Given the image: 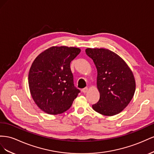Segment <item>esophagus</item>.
Here are the masks:
<instances>
[{
  "label": "esophagus",
  "instance_id": "34e87169",
  "mask_svg": "<svg viewBox=\"0 0 154 154\" xmlns=\"http://www.w3.org/2000/svg\"><path fill=\"white\" fill-rule=\"evenodd\" d=\"M88 88L87 87H86V88H83V89L82 90V91L84 94H85V93H86V92L88 91Z\"/></svg>",
  "mask_w": 154,
  "mask_h": 154
}]
</instances>
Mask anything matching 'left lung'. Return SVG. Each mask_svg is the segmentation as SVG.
<instances>
[{
  "mask_svg": "<svg viewBox=\"0 0 154 154\" xmlns=\"http://www.w3.org/2000/svg\"><path fill=\"white\" fill-rule=\"evenodd\" d=\"M86 55L97 70L99 101L92 105L97 112L112 116L122 112L132 99L135 81L129 66L121 57L104 48H87Z\"/></svg>",
  "mask_w": 154,
  "mask_h": 154,
  "instance_id": "obj_1",
  "label": "left lung"
}]
</instances>
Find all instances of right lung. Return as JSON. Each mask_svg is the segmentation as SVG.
Wrapping results in <instances>:
<instances>
[{
  "instance_id": "add662e5",
  "label": "right lung",
  "mask_w": 154,
  "mask_h": 154,
  "mask_svg": "<svg viewBox=\"0 0 154 154\" xmlns=\"http://www.w3.org/2000/svg\"><path fill=\"white\" fill-rule=\"evenodd\" d=\"M80 52L78 48L53 46L34 60L28 75L29 88L43 112L57 115L71 107L80 90L74 86L70 63Z\"/></svg>"
}]
</instances>
